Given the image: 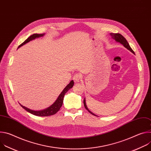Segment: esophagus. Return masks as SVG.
Masks as SVG:
<instances>
[{
    "instance_id": "34e87169",
    "label": "esophagus",
    "mask_w": 151,
    "mask_h": 151,
    "mask_svg": "<svg viewBox=\"0 0 151 151\" xmlns=\"http://www.w3.org/2000/svg\"><path fill=\"white\" fill-rule=\"evenodd\" d=\"M81 75H79V74H75V75L73 76V79L74 82H76V83L79 82V81L81 80Z\"/></svg>"
}]
</instances>
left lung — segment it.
Segmentation results:
<instances>
[{
  "instance_id": "8db88e82",
  "label": "left lung",
  "mask_w": 151,
  "mask_h": 151,
  "mask_svg": "<svg viewBox=\"0 0 151 151\" xmlns=\"http://www.w3.org/2000/svg\"><path fill=\"white\" fill-rule=\"evenodd\" d=\"M111 36H112V37L115 40V41L118 42H119L120 44H121L125 48H126L127 50H128L129 51H130L132 53L134 54V52L133 51V50L132 49V48L130 47V45H129V44L128 43L127 40H126V39L122 36L121 35V34L119 33H111ZM83 104H84V106L85 107V109H87L90 114H91L92 115H94V116H97L96 115H95L94 114H93V112H91L87 107V105H86V102H85V99H84L83 100Z\"/></svg>"
}]
</instances>
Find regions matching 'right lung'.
<instances>
[{"mask_svg":"<svg viewBox=\"0 0 151 151\" xmlns=\"http://www.w3.org/2000/svg\"><path fill=\"white\" fill-rule=\"evenodd\" d=\"M44 33L43 34H33L32 35H31L30 36H29L24 42H23L19 46H18V48H19V47H21V46H23V45L26 44V43L36 39V38H38L40 37H42L43 36H44ZM74 85V82L73 81H71L70 82V83L66 86V87L64 88V89L63 90V91L61 93V94L59 95V96L58 97L57 99L55 100V101L48 108L44 109V110H42V111H33V110H31L27 107L21 105V104H19L21 105V106L23 107V109H24L26 111H27L28 112L36 115V116H51V115H53L54 114H55L61 108V107L62 106L63 104V99H64V96L65 95V94L69 90H70L71 88L73 87V86Z\"/></svg>","mask_w":151,"mask_h":151,"instance_id":"obj_1","label":"right lung"}]
</instances>
